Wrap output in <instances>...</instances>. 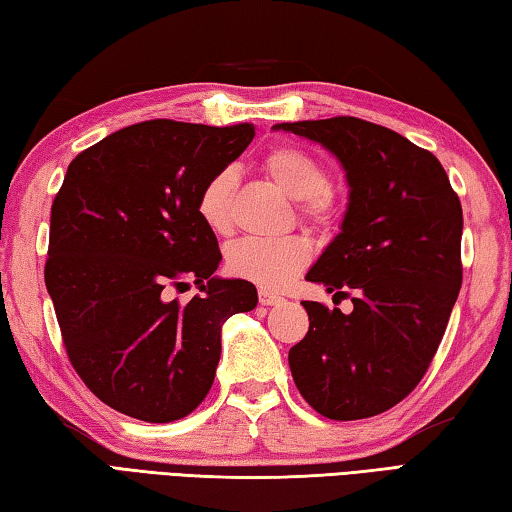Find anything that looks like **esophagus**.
Instances as JSON below:
<instances>
[{"instance_id": "obj_1", "label": "esophagus", "mask_w": 512, "mask_h": 512, "mask_svg": "<svg viewBox=\"0 0 512 512\" xmlns=\"http://www.w3.org/2000/svg\"><path fill=\"white\" fill-rule=\"evenodd\" d=\"M257 297H259V304H262V306H275V304L284 302V297H280V295L273 293V291H266V288H259Z\"/></svg>"}]
</instances>
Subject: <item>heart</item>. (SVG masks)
<instances>
[{
	"mask_svg": "<svg viewBox=\"0 0 512 512\" xmlns=\"http://www.w3.org/2000/svg\"><path fill=\"white\" fill-rule=\"evenodd\" d=\"M264 170L277 188L300 201V219L324 230L340 217V201L329 188V170L313 154L293 145L273 147L264 156ZM235 172L221 170L203 183L197 197V215L215 235L232 230V194ZM311 259V248L302 237L241 239L226 253L228 271L268 291H280L300 275Z\"/></svg>",
	"mask_w": 512,
	"mask_h": 512,
	"instance_id": "obj_1",
	"label": "heart"
}]
</instances>
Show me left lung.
I'll use <instances>...</instances> for the list:
<instances>
[{
    "label": "left lung",
    "instance_id": "obj_1",
    "mask_svg": "<svg viewBox=\"0 0 512 512\" xmlns=\"http://www.w3.org/2000/svg\"><path fill=\"white\" fill-rule=\"evenodd\" d=\"M275 129L327 147L347 172L340 235L306 273L349 295L351 313L302 302L309 333L288 351L315 412L356 421L387 412L421 383L457 302L463 212L432 152L353 116Z\"/></svg>",
    "mask_w": 512,
    "mask_h": 512
}]
</instances>
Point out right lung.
Masks as SVG:
<instances>
[{
    "label": "right lung",
    "instance_id": "1",
    "mask_svg": "<svg viewBox=\"0 0 512 512\" xmlns=\"http://www.w3.org/2000/svg\"><path fill=\"white\" fill-rule=\"evenodd\" d=\"M255 136L156 118L118 129L69 163L51 206L44 282L73 369L138 421L197 410L221 356V324L253 311L255 286L221 280L215 232L197 215L212 174ZM202 293L181 305L169 288Z\"/></svg>",
    "mask_w": 512,
    "mask_h": 512
}]
</instances>
